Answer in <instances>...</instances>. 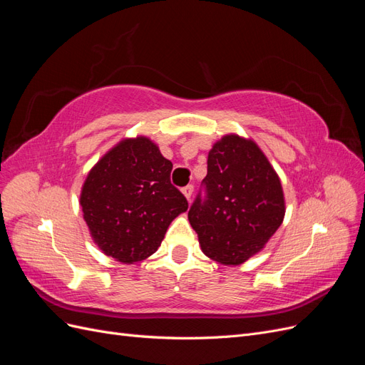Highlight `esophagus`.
Returning a JSON list of instances; mask_svg holds the SVG:
<instances>
[{
	"mask_svg": "<svg viewBox=\"0 0 365 365\" xmlns=\"http://www.w3.org/2000/svg\"><path fill=\"white\" fill-rule=\"evenodd\" d=\"M181 192L184 193V196L187 197V200L190 201V197H192V195H193V185H192V184H189V185L182 187V190H181Z\"/></svg>",
	"mask_w": 365,
	"mask_h": 365,
	"instance_id": "1",
	"label": "esophagus"
}]
</instances>
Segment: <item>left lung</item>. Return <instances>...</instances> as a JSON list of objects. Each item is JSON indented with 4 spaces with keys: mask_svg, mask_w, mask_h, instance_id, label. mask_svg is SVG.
Listing matches in <instances>:
<instances>
[{
    "mask_svg": "<svg viewBox=\"0 0 365 365\" xmlns=\"http://www.w3.org/2000/svg\"><path fill=\"white\" fill-rule=\"evenodd\" d=\"M202 189L189 220L202 252L219 263H244L283 222L280 178L252 140L230 134L216 141L208 152Z\"/></svg>",
    "mask_w": 365,
    "mask_h": 365,
    "instance_id": "obj_1",
    "label": "left lung"
}]
</instances>
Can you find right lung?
Here are the masks:
<instances>
[{"instance_id": "right-lung-1", "label": "right lung", "mask_w": 365, "mask_h": 365, "mask_svg": "<svg viewBox=\"0 0 365 365\" xmlns=\"http://www.w3.org/2000/svg\"><path fill=\"white\" fill-rule=\"evenodd\" d=\"M172 163L148 137L121 140L88 173L81 193L90 235L121 263L145 260L189 204L172 185Z\"/></svg>"}]
</instances>
